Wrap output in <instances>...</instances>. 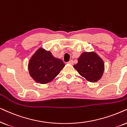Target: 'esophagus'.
<instances>
[{"label": "esophagus", "instance_id": "34e87169", "mask_svg": "<svg viewBox=\"0 0 127 127\" xmlns=\"http://www.w3.org/2000/svg\"><path fill=\"white\" fill-rule=\"evenodd\" d=\"M68 63L72 65V64H73V60H70L69 61V62H68Z\"/></svg>", "mask_w": 127, "mask_h": 127}]
</instances>
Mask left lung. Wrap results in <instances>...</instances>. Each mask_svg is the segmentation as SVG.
<instances>
[{"instance_id":"left-lung-1","label":"left lung","mask_w":127,"mask_h":127,"mask_svg":"<svg viewBox=\"0 0 127 127\" xmlns=\"http://www.w3.org/2000/svg\"><path fill=\"white\" fill-rule=\"evenodd\" d=\"M80 75L91 82H97L102 78L104 70L103 61L95 52H84L74 65Z\"/></svg>"}]
</instances>
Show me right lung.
<instances>
[{
	"mask_svg": "<svg viewBox=\"0 0 127 127\" xmlns=\"http://www.w3.org/2000/svg\"><path fill=\"white\" fill-rule=\"evenodd\" d=\"M64 66L61 59L56 58L50 52L39 48L30 59L28 70L36 82L45 84L53 80Z\"/></svg>",
	"mask_w": 127,
	"mask_h": 127,
	"instance_id": "obj_1",
	"label": "right lung"
}]
</instances>
